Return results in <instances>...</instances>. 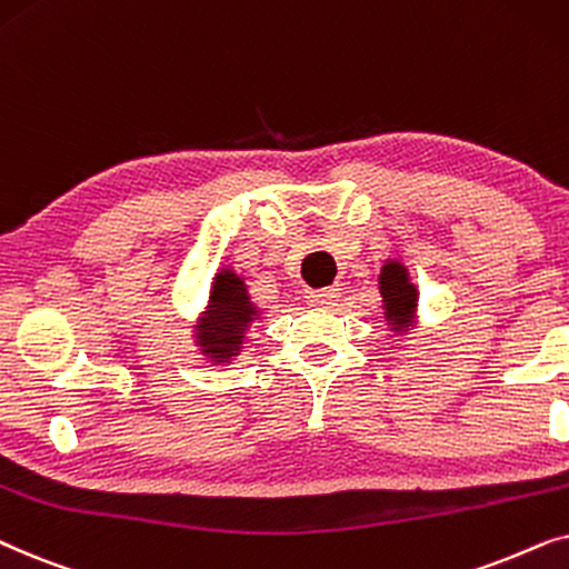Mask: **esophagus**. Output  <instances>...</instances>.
I'll use <instances>...</instances> for the list:
<instances>
[{
	"label": "esophagus",
	"instance_id": "34e87169",
	"mask_svg": "<svg viewBox=\"0 0 569 569\" xmlns=\"http://www.w3.org/2000/svg\"><path fill=\"white\" fill-rule=\"evenodd\" d=\"M338 289H320V291H309V305L312 307H332L338 301Z\"/></svg>",
	"mask_w": 569,
	"mask_h": 569
}]
</instances>
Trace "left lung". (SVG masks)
<instances>
[{
	"label": "left lung",
	"instance_id": "8db88e82",
	"mask_svg": "<svg viewBox=\"0 0 569 569\" xmlns=\"http://www.w3.org/2000/svg\"><path fill=\"white\" fill-rule=\"evenodd\" d=\"M380 289H382V299H385V309L392 322H396V330H403V325L411 320L413 309H416V289L408 283L406 278V268L400 262H388L382 268L380 276Z\"/></svg>",
	"mask_w": 569,
	"mask_h": 569
}]
</instances>
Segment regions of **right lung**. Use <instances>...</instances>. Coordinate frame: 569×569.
<instances>
[{
  "mask_svg": "<svg viewBox=\"0 0 569 569\" xmlns=\"http://www.w3.org/2000/svg\"><path fill=\"white\" fill-rule=\"evenodd\" d=\"M257 309L249 305L244 283L233 272H218L213 297H210V315L200 325V338L208 353L216 359H229L241 343V332L252 322Z\"/></svg>",
  "mask_w": 569,
  "mask_h": 569,
  "instance_id": "add662e5",
  "label": "right lung"
}]
</instances>
